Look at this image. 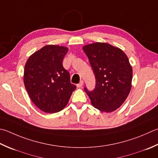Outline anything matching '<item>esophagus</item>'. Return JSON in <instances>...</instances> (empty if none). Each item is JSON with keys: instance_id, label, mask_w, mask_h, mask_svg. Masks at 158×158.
<instances>
[{"instance_id": "1", "label": "esophagus", "mask_w": 158, "mask_h": 158, "mask_svg": "<svg viewBox=\"0 0 158 158\" xmlns=\"http://www.w3.org/2000/svg\"><path fill=\"white\" fill-rule=\"evenodd\" d=\"M83 85V81H82L81 80V81H80V83L77 85V88H81Z\"/></svg>"}]
</instances>
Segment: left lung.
Returning a JSON list of instances; mask_svg holds the SVG:
<instances>
[{
	"instance_id": "8db88e82",
	"label": "left lung",
	"mask_w": 158,
	"mask_h": 158,
	"mask_svg": "<svg viewBox=\"0 0 158 158\" xmlns=\"http://www.w3.org/2000/svg\"><path fill=\"white\" fill-rule=\"evenodd\" d=\"M96 78L93 91L84 89L91 103L104 112H112L124 103L131 89L133 70L121 49L104 42L83 46Z\"/></svg>"
}]
</instances>
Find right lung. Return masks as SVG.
I'll return each instance as SVG.
<instances>
[{
    "instance_id": "add662e5",
    "label": "right lung",
    "mask_w": 158,
    "mask_h": 158,
    "mask_svg": "<svg viewBox=\"0 0 158 158\" xmlns=\"http://www.w3.org/2000/svg\"><path fill=\"white\" fill-rule=\"evenodd\" d=\"M69 48L46 45L28 59L24 83L33 103L46 113H56L66 106L76 85L70 83L63 60Z\"/></svg>"
}]
</instances>
